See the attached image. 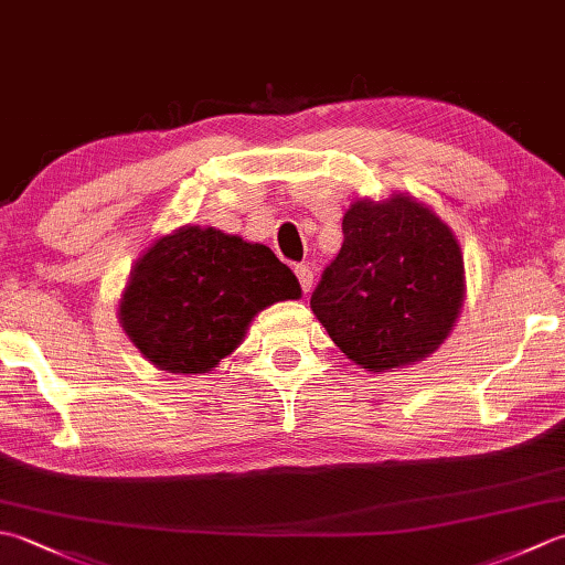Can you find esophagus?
Instances as JSON below:
<instances>
[{
	"label": "esophagus",
	"instance_id": "esophagus-1",
	"mask_svg": "<svg viewBox=\"0 0 565 565\" xmlns=\"http://www.w3.org/2000/svg\"><path fill=\"white\" fill-rule=\"evenodd\" d=\"M294 271H296V276H298V281H301L303 294H308L310 289H313V269L306 267V264H296Z\"/></svg>",
	"mask_w": 565,
	"mask_h": 565
}]
</instances>
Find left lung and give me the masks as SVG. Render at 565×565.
Returning a JSON list of instances; mask_svg holds the SVG:
<instances>
[{"label":"left lung","mask_w":565,"mask_h":565,"mask_svg":"<svg viewBox=\"0 0 565 565\" xmlns=\"http://www.w3.org/2000/svg\"><path fill=\"white\" fill-rule=\"evenodd\" d=\"M340 255L310 308L332 342L366 371L423 362L461 313L463 255L439 215L413 196L362 199L342 218Z\"/></svg>","instance_id":"1"}]
</instances>
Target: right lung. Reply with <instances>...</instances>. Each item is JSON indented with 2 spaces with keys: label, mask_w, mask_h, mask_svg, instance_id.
Here are the masks:
<instances>
[{
  "label": "right lung",
  "mask_w": 565,
  "mask_h": 565,
  "mask_svg": "<svg viewBox=\"0 0 565 565\" xmlns=\"http://www.w3.org/2000/svg\"><path fill=\"white\" fill-rule=\"evenodd\" d=\"M301 296L267 245L184 225L142 252L118 303L140 354L170 374H209L243 342L252 318Z\"/></svg>",
  "instance_id": "right-lung-1"
}]
</instances>
